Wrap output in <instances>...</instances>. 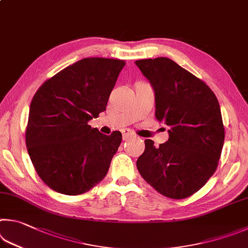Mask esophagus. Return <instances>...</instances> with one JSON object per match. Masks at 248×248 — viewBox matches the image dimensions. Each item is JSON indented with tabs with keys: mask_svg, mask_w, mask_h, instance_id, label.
<instances>
[{
	"mask_svg": "<svg viewBox=\"0 0 248 248\" xmlns=\"http://www.w3.org/2000/svg\"><path fill=\"white\" fill-rule=\"evenodd\" d=\"M121 132H123V139L124 140H128V139L134 138V134L132 133V131H130L129 129H124Z\"/></svg>",
	"mask_w": 248,
	"mask_h": 248,
	"instance_id": "34e87169",
	"label": "esophagus"
}]
</instances>
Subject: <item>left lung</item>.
<instances>
[{"instance_id": "obj_1", "label": "left lung", "mask_w": 248, "mask_h": 248, "mask_svg": "<svg viewBox=\"0 0 248 248\" xmlns=\"http://www.w3.org/2000/svg\"><path fill=\"white\" fill-rule=\"evenodd\" d=\"M155 92L156 119L168 125L167 142L137 160L142 178L173 200L191 196L217 169L224 142L221 110L205 82L167 57L136 61Z\"/></svg>"}]
</instances>
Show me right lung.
<instances>
[{"label":"right lung","instance_id":"right-lung-1","mask_svg":"<svg viewBox=\"0 0 248 248\" xmlns=\"http://www.w3.org/2000/svg\"><path fill=\"white\" fill-rule=\"evenodd\" d=\"M124 61L90 57L46 80L31 101L26 145L34 169L52 190L79 195L102 181L121 143L88 121L106 110Z\"/></svg>","mask_w":248,"mask_h":248}]
</instances>
